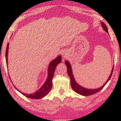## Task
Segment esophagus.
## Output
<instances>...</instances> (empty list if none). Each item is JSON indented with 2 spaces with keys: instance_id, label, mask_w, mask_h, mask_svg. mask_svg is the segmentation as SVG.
<instances>
[{
  "instance_id": "34e87169",
  "label": "esophagus",
  "mask_w": 121,
  "mask_h": 121,
  "mask_svg": "<svg viewBox=\"0 0 121 121\" xmlns=\"http://www.w3.org/2000/svg\"><path fill=\"white\" fill-rule=\"evenodd\" d=\"M62 56H63V57H65V56H64V55H63Z\"/></svg>"
}]
</instances>
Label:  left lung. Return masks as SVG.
<instances>
[{"mask_svg":"<svg viewBox=\"0 0 121 121\" xmlns=\"http://www.w3.org/2000/svg\"><path fill=\"white\" fill-rule=\"evenodd\" d=\"M102 24V26L103 27V29H104L106 32H108V30H107V26H106V25L104 24V22H101ZM65 65H67V72H68V74L69 77H70V80H71V86H72V89L75 91L77 92V93L80 94V95H84V96H89V95H92V94H95L96 93H97V92L100 91L101 90V89L103 88V87L105 86V85L107 84V82H108L109 80H110L111 77L112 75V73H113V67L114 65L113 66V68L112 69V72L111 73L110 77H109L108 80L106 81V82L104 84V85L103 86H102L101 87H99V88L97 89H86L85 87H82V86L79 85V84H78L77 83V82H75V79L74 78V76L73 75L72 73V67H71V65L69 62H68V61L66 60L65 62Z\"/></svg>","mask_w":121,"mask_h":121,"instance_id":"8db88e82","label":"left lung"}]
</instances>
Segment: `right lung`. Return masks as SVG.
<instances>
[{"mask_svg": "<svg viewBox=\"0 0 121 121\" xmlns=\"http://www.w3.org/2000/svg\"><path fill=\"white\" fill-rule=\"evenodd\" d=\"M8 46H9V43H8L7 46H6V53H5V57H6V62L8 65ZM61 60H62V57L61 56H58L57 58H56L54 60H52V62L50 63L49 65L48 69V78L46 80V82H44L43 85L36 91L34 94H26L22 93V92H20L21 94L25 96L29 97V98L33 99H41L42 97L45 96L51 90V88L52 86V79L53 77L54 71H55V69L58 64L60 63Z\"/></svg>", "mask_w": 121, "mask_h": 121, "instance_id": "obj_1", "label": "right lung"}]
</instances>
